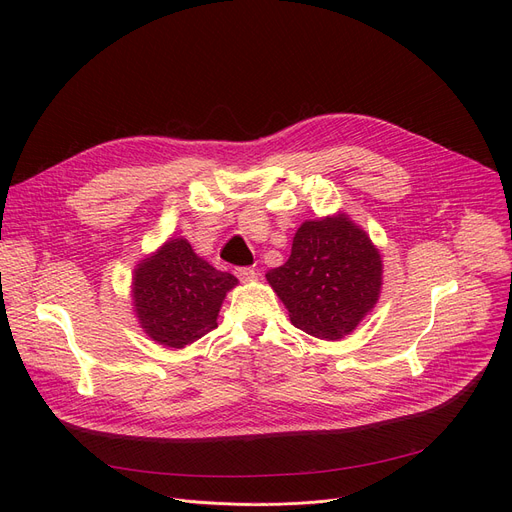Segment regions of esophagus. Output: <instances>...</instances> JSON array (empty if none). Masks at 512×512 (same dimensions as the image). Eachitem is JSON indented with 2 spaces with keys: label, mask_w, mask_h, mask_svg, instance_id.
Listing matches in <instances>:
<instances>
[{
  "label": "esophagus",
  "mask_w": 512,
  "mask_h": 512,
  "mask_svg": "<svg viewBox=\"0 0 512 512\" xmlns=\"http://www.w3.org/2000/svg\"><path fill=\"white\" fill-rule=\"evenodd\" d=\"M234 274H236V278L240 282H253V280H257V272L253 270V267H238Z\"/></svg>",
  "instance_id": "obj_1"
}]
</instances>
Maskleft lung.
Returning <instances> with one entry per match:
<instances>
[{
  "instance_id": "1",
  "label": "left lung",
  "mask_w": 512,
  "mask_h": 512,
  "mask_svg": "<svg viewBox=\"0 0 512 512\" xmlns=\"http://www.w3.org/2000/svg\"><path fill=\"white\" fill-rule=\"evenodd\" d=\"M292 326L321 338L351 334L378 303L382 257L344 213L301 224L284 265L265 274Z\"/></svg>"
}]
</instances>
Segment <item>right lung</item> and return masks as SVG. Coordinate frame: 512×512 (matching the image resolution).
<instances>
[{"label":"right lung","mask_w":512,"mask_h":512,"mask_svg":"<svg viewBox=\"0 0 512 512\" xmlns=\"http://www.w3.org/2000/svg\"><path fill=\"white\" fill-rule=\"evenodd\" d=\"M238 280L201 259L186 238H170L132 278L139 324L157 344L184 348L218 328L226 292Z\"/></svg>","instance_id":"1"}]
</instances>
